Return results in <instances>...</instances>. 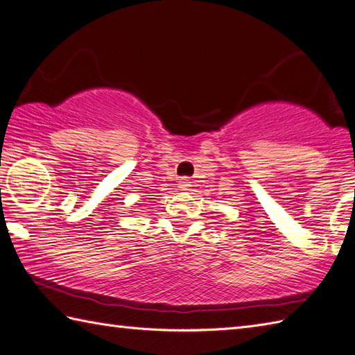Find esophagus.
Returning <instances> with one entry per match:
<instances>
[{
  "label": "esophagus",
  "instance_id": "1",
  "mask_svg": "<svg viewBox=\"0 0 355 355\" xmlns=\"http://www.w3.org/2000/svg\"><path fill=\"white\" fill-rule=\"evenodd\" d=\"M191 187V182H190V179L188 178H180L179 179V188L180 190H188V188Z\"/></svg>",
  "mask_w": 355,
  "mask_h": 355
}]
</instances>
